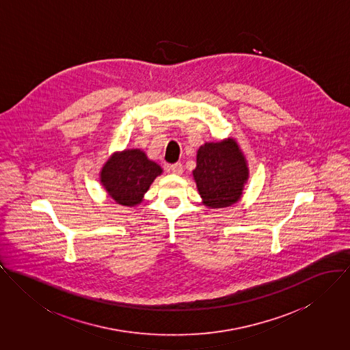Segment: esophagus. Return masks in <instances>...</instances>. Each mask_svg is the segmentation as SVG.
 Here are the masks:
<instances>
[{"label":"esophagus","mask_w":350,"mask_h":350,"mask_svg":"<svg viewBox=\"0 0 350 350\" xmlns=\"http://www.w3.org/2000/svg\"><path fill=\"white\" fill-rule=\"evenodd\" d=\"M167 170H169V172H172V173H174V174H183L184 167H183V163L177 162V163L169 165V166H167Z\"/></svg>","instance_id":"obj_1"}]
</instances>
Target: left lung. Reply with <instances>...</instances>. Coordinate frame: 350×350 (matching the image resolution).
<instances>
[{
  "label": "left lung",
  "instance_id": "8db88e82",
  "mask_svg": "<svg viewBox=\"0 0 350 350\" xmlns=\"http://www.w3.org/2000/svg\"><path fill=\"white\" fill-rule=\"evenodd\" d=\"M248 166L232 138L206 142L197 150L193 178L202 204L226 208L237 202L248 180Z\"/></svg>",
  "mask_w": 350,
  "mask_h": 350
}]
</instances>
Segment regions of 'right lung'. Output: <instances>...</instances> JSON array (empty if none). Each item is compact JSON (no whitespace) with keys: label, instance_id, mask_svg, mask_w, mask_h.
<instances>
[{"label":"right lung","instance_id":"add662e5","mask_svg":"<svg viewBox=\"0 0 350 350\" xmlns=\"http://www.w3.org/2000/svg\"><path fill=\"white\" fill-rule=\"evenodd\" d=\"M161 166L139 149L114 153L100 170V183L109 196L120 205L134 206L142 202Z\"/></svg>","mask_w":350,"mask_h":350}]
</instances>
